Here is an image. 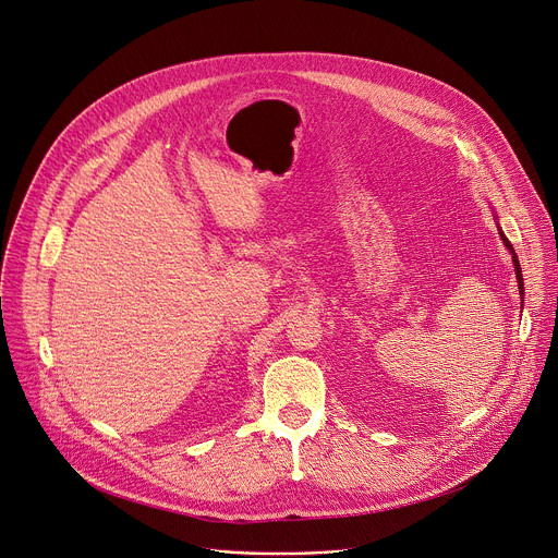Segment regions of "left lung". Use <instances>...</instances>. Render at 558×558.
<instances>
[{"mask_svg": "<svg viewBox=\"0 0 558 558\" xmlns=\"http://www.w3.org/2000/svg\"><path fill=\"white\" fill-rule=\"evenodd\" d=\"M499 233H501V238H504L506 247H508V250H510V254H512V263H514V271H517V282H519V293H523V276H521V265H519V258H517V254H514V250H512L510 241H508V238L504 235V231H499Z\"/></svg>", "mask_w": 558, "mask_h": 558, "instance_id": "obj_1", "label": "left lung"}]
</instances>
